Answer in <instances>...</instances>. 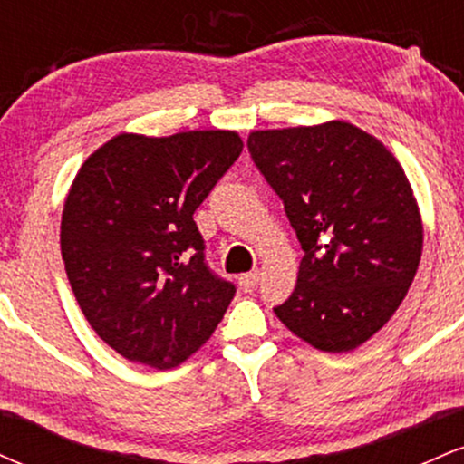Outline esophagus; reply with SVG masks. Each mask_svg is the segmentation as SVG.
I'll list each match as a JSON object with an SVG mask.
<instances>
[{
  "label": "esophagus",
  "mask_w": 464,
  "mask_h": 464,
  "mask_svg": "<svg viewBox=\"0 0 464 464\" xmlns=\"http://www.w3.org/2000/svg\"><path fill=\"white\" fill-rule=\"evenodd\" d=\"M259 284V270H250V273L239 276V287H242L244 292H253L255 287Z\"/></svg>",
  "instance_id": "1"
}]
</instances>
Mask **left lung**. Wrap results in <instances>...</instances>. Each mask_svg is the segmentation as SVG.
I'll return each mask as SVG.
<instances>
[{
    "label": "left lung",
    "instance_id": "obj_1",
    "mask_svg": "<svg viewBox=\"0 0 464 464\" xmlns=\"http://www.w3.org/2000/svg\"><path fill=\"white\" fill-rule=\"evenodd\" d=\"M248 152L303 248L295 292L275 314L321 351L360 347L401 305L423 250L401 165L347 121L250 132Z\"/></svg>",
    "mask_w": 464,
    "mask_h": 464
}]
</instances>
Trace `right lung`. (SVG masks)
I'll list each match as a JSON object with an SVG mask.
<instances>
[{
	"label": "right lung",
	"instance_id": "right-lung-1",
	"mask_svg": "<svg viewBox=\"0 0 464 464\" xmlns=\"http://www.w3.org/2000/svg\"><path fill=\"white\" fill-rule=\"evenodd\" d=\"M242 148L231 130L117 135L73 179L63 262L89 324L126 360L172 369L225 316L236 285L207 264L194 211Z\"/></svg>",
	"mask_w": 464,
	"mask_h": 464
}]
</instances>
